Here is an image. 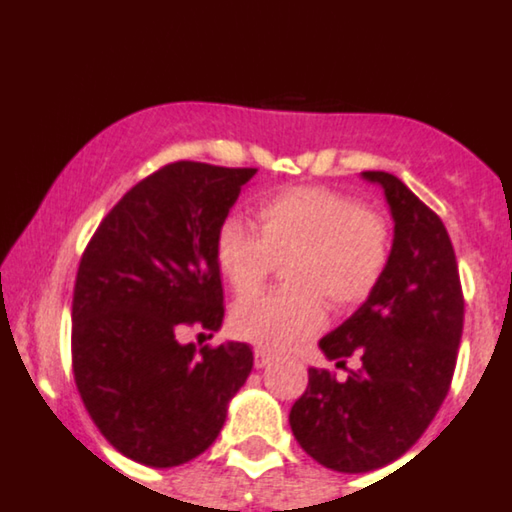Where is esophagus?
<instances>
[{
  "label": "esophagus",
  "mask_w": 512,
  "mask_h": 512,
  "mask_svg": "<svg viewBox=\"0 0 512 512\" xmlns=\"http://www.w3.org/2000/svg\"><path fill=\"white\" fill-rule=\"evenodd\" d=\"M272 358L274 355L265 348H255V368H265V365L272 363Z\"/></svg>",
  "instance_id": "obj_1"
}]
</instances>
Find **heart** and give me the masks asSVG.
<instances>
[{"mask_svg": "<svg viewBox=\"0 0 512 512\" xmlns=\"http://www.w3.org/2000/svg\"><path fill=\"white\" fill-rule=\"evenodd\" d=\"M256 233L245 220L225 218L215 230V260L238 297L265 287L287 262V289L242 301L233 333L265 351H284L319 331L326 304L346 314L383 282L392 257L390 220L348 193L297 186L262 198Z\"/></svg>", "mask_w": 512, "mask_h": 512, "instance_id": "b5f03b06", "label": "heart"}]
</instances>
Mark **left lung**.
<instances>
[{"mask_svg": "<svg viewBox=\"0 0 512 512\" xmlns=\"http://www.w3.org/2000/svg\"><path fill=\"white\" fill-rule=\"evenodd\" d=\"M385 188L395 242L375 294L321 338L328 360L358 355L346 380L309 368L289 424L301 449L341 473L375 471L410 451L439 412L464 331V289L454 245L427 203L387 171H363Z\"/></svg>", "mask_w": 512, "mask_h": 512, "instance_id": "1", "label": "left lung"}]
</instances>
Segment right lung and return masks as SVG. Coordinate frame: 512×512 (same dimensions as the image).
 <instances>
[{"mask_svg": "<svg viewBox=\"0 0 512 512\" xmlns=\"http://www.w3.org/2000/svg\"><path fill=\"white\" fill-rule=\"evenodd\" d=\"M257 169L174 161L134 184L85 245L73 289L71 358L85 410L127 459L186 464L213 444L252 370L247 343L196 348L218 331L215 230Z\"/></svg>", "mask_w": 512, "mask_h": 512, "instance_id": "1", "label": "right lung"}]
</instances>
